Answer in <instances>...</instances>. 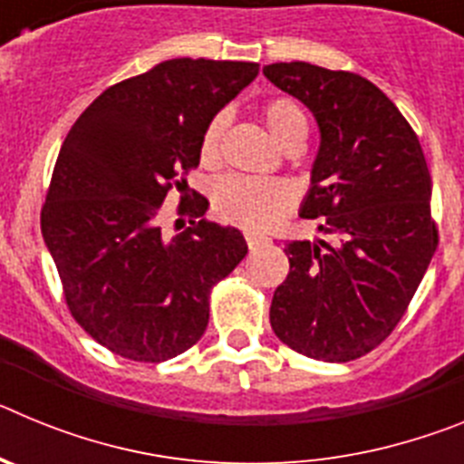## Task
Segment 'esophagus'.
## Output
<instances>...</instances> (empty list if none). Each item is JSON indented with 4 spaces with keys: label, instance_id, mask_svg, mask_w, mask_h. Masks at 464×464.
Returning <instances> with one entry per match:
<instances>
[{
    "label": "esophagus",
    "instance_id": "obj_1",
    "mask_svg": "<svg viewBox=\"0 0 464 464\" xmlns=\"http://www.w3.org/2000/svg\"><path fill=\"white\" fill-rule=\"evenodd\" d=\"M246 244H248L251 251H256V248H260V246L269 244V237L257 235V232H246Z\"/></svg>",
    "mask_w": 464,
    "mask_h": 464
}]
</instances>
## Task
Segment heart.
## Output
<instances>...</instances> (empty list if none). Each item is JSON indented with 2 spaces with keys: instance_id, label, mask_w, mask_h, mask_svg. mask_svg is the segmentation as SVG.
Returning <instances> with one entry per match:
<instances>
[{
  "instance_id": "heart-1",
  "label": "heart",
  "mask_w": 464,
  "mask_h": 464,
  "mask_svg": "<svg viewBox=\"0 0 464 464\" xmlns=\"http://www.w3.org/2000/svg\"><path fill=\"white\" fill-rule=\"evenodd\" d=\"M262 118L269 134L283 149L295 139L306 137V118L293 100H272L262 109ZM227 125V113L220 111L208 121L199 141L202 162L211 165L218 158L220 137ZM293 204V190L274 179L253 176H225L213 188V211L220 220L239 225L244 229H269L285 216Z\"/></svg>"
}]
</instances>
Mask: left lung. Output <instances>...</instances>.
<instances>
[{
	"mask_svg": "<svg viewBox=\"0 0 464 464\" xmlns=\"http://www.w3.org/2000/svg\"><path fill=\"white\" fill-rule=\"evenodd\" d=\"M262 73L314 113L321 146L302 218L339 237L290 241V272L269 323L285 346L323 362L370 353L400 323L437 251L428 162L416 132L372 81L309 63Z\"/></svg>",
	"mask_w": 464,
	"mask_h": 464,
	"instance_id": "8db88e82",
	"label": "left lung"
}]
</instances>
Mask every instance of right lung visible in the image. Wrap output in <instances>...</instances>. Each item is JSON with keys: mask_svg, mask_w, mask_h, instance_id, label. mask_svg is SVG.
<instances>
[{"mask_svg": "<svg viewBox=\"0 0 464 464\" xmlns=\"http://www.w3.org/2000/svg\"><path fill=\"white\" fill-rule=\"evenodd\" d=\"M256 76V63L165 60L104 90L69 130L41 232L72 315L116 355L162 362L195 346L211 288L248 253L237 227L194 220L208 202L188 199L183 176L208 121ZM171 187L191 223L174 237L159 227Z\"/></svg>", "mask_w": 464, "mask_h": 464, "instance_id": "1", "label": "right lung"}]
</instances>
